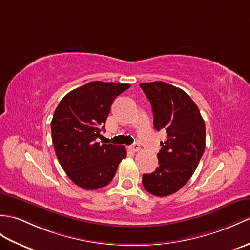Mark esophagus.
<instances>
[{
	"instance_id": "1",
	"label": "esophagus",
	"mask_w": 250,
	"mask_h": 250,
	"mask_svg": "<svg viewBox=\"0 0 250 250\" xmlns=\"http://www.w3.org/2000/svg\"><path fill=\"white\" fill-rule=\"evenodd\" d=\"M139 149H141V147H139V145L137 143H135L134 145H132V146H130V150L133 152H137L139 151Z\"/></svg>"
}]
</instances>
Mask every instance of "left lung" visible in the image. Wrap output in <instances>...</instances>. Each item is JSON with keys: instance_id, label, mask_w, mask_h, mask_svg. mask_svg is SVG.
<instances>
[{"instance_id": "obj_1", "label": "left lung", "mask_w": 250, "mask_h": 250, "mask_svg": "<svg viewBox=\"0 0 250 250\" xmlns=\"http://www.w3.org/2000/svg\"><path fill=\"white\" fill-rule=\"evenodd\" d=\"M150 101L155 130H166L161 142L160 166L143 175L148 193L165 197L183 188L195 172L206 148V125L191 98L172 85L161 81L139 84Z\"/></svg>"}]
</instances>
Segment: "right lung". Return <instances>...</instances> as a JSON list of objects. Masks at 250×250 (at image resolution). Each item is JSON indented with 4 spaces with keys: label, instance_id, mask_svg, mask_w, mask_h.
Returning <instances> with one entry per match:
<instances>
[{
    "label": "right lung",
    "instance_id": "1",
    "mask_svg": "<svg viewBox=\"0 0 250 250\" xmlns=\"http://www.w3.org/2000/svg\"><path fill=\"white\" fill-rule=\"evenodd\" d=\"M130 84L89 82L69 92L51 121L52 142L62 169L84 189H98L112 181L125 159V146L97 143L112 103Z\"/></svg>",
    "mask_w": 250,
    "mask_h": 250
}]
</instances>
